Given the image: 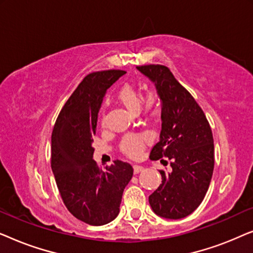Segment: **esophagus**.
<instances>
[{
    "label": "esophagus",
    "mask_w": 253,
    "mask_h": 253,
    "mask_svg": "<svg viewBox=\"0 0 253 253\" xmlns=\"http://www.w3.org/2000/svg\"><path fill=\"white\" fill-rule=\"evenodd\" d=\"M143 169H144L143 166H138V165L133 166V172H134V174H139V172L143 170Z\"/></svg>",
    "instance_id": "34e87169"
}]
</instances>
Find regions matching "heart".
<instances>
[{"instance_id": "1", "label": "heart", "mask_w": 253, "mask_h": 253, "mask_svg": "<svg viewBox=\"0 0 253 253\" xmlns=\"http://www.w3.org/2000/svg\"><path fill=\"white\" fill-rule=\"evenodd\" d=\"M117 100L130 113H138L143 102V93L132 85H124L117 93ZM144 109L148 116H157L162 109V101L158 93L150 92L144 100ZM147 139L141 134H129L121 143V150L129 157L136 158L141 153Z\"/></svg>"}]
</instances>
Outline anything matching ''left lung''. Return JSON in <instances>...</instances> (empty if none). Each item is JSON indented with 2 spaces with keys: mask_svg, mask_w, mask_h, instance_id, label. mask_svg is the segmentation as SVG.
<instances>
[{
  "mask_svg": "<svg viewBox=\"0 0 253 253\" xmlns=\"http://www.w3.org/2000/svg\"><path fill=\"white\" fill-rule=\"evenodd\" d=\"M137 69L154 83L162 101L160 140L150 158L171 160V170H160L162 183L148 202L157 215L182 219L200 205L209 190L214 169L212 130L203 109L167 67Z\"/></svg>",
  "mask_w": 253,
  "mask_h": 253,
  "instance_id": "1",
  "label": "left lung"
}]
</instances>
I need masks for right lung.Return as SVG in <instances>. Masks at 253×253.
<instances>
[{
    "label": "right lung",
    "instance_id": "1",
    "mask_svg": "<svg viewBox=\"0 0 253 253\" xmlns=\"http://www.w3.org/2000/svg\"><path fill=\"white\" fill-rule=\"evenodd\" d=\"M126 71L92 72L83 79L58 114L51 133V170L72 215L91 226L109 223L120 213L133 169L115 160L101 169L93 160V136L107 89Z\"/></svg>",
    "mask_w": 253,
    "mask_h": 253
}]
</instances>
